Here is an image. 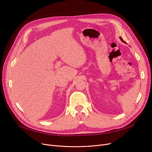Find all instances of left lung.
<instances>
[{
	"instance_id": "left-lung-1",
	"label": "left lung",
	"mask_w": 152,
	"mask_h": 152,
	"mask_svg": "<svg viewBox=\"0 0 152 152\" xmlns=\"http://www.w3.org/2000/svg\"><path fill=\"white\" fill-rule=\"evenodd\" d=\"M120 39H121V41H122V42H124V43H126V42H125V41H123V39H122V37H120Z\"/></svg>"
}]
</instances>
